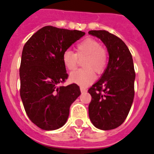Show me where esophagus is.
Segmentation results:
<instances>
[{
  "mask_svg": "<svg viewBox=\"0 0 154 154\" xmlns=\"http://www.w3.org/2000/svg\"><path fill=\"white\" fill-rule=\"evenodd\" d=\"M80 90H81V92H82V93L86 92V91H87V90L85 89V88H82V87H81V88H80Z\"/></svg>",
  "mask_w": 154,
  "mask_h": 154,
  "instance_id": "1",
  "label": "esophagus"
}]
</instances>
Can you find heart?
<instances>
[{"label": "heart", "instance_id": "heart-1", "mask_svg": "<svg viewBox=\"0 0 154 154\" xmlns=\"http://www.w3.org/2000/svg\"><path fill=\"white\" fill-rule=\"evenodd\" d=\"M75 53L66 50L62 56V61L69 70L75 69L79 59H83V69L75 70L70 75L72 82L85 87L95 79L94 72L101 74L105 71L108 64V53L101 43L94 39H85L75 46Z\"/></svg>", "mask_w": 154, "mask_h": 154}]
</instances>
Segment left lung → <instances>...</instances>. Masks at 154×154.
<instances>
[{
    "mask_svg": "<svg viewBox=\"0 0 154 154\" xmlns=\"http://www.w3.org/2000/svg\"><path fill=\"white\" fill-rule=\"evenodd\" d=\"M88 33L99 38L109 54L105 72L88 91L91 96L89 118L98 129H115L125 121L134 101L133 59L126 44L115 35L106 30H90Z\"/></svg>",
    "mask_w": 154,
    "mask_h": 154,
    "instance_id": "8db88e82",
    "label": "left lung"
}]
</instances>
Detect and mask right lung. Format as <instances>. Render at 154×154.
Segmentation results:
<instances>
[{
    "instance_id": "add662e5",
    "label": "right lung",
    "mask_w": 154,
    "mask_h": 154,
    "mask_svg": "<svg viewBox=\"0 0 154 154\" xmlns=\"http://www.w3.org/2000/svg\"><path fill=\"white\" fill-rule=\"evenodd\" d=\"M85 34L76 29L46 26L23 46L20 94L28 118L41 129L53 131L63 127L70 106L81 94L78 85H61L69 76L62 56Z\"/></svg>"
}]
</instances>
